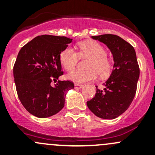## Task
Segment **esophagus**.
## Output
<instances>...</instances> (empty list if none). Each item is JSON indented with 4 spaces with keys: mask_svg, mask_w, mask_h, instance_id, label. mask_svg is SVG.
Returning a JSON list of instances; mask_svg holds the SVG:
<instances>
[{
    "mask_svg": "<svg viewBox=\"0 0 155 155\" xmlns=\"http://www.w3.org/2000/svg\"><path fill=\"white\" fill-rule=\"evenodd\" d=\"M75 88L76 89H79V88H82V87H83V85H80V84H75Z\"/></svg>",
    "mask_w": 155,
    "mask_h": 155,
    "instance_id": "34e87169",
    "label": "esophagus"
}]
</instances>
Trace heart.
Masks as SVG:
<instances>
[{"label": "heart", "instance_id": "heart-1", "mask_svg": "<svg viewBox=\"0 0 155 155\" xmlns=\"http://www.w3.org/2000/svg\"><path fill=\"white\" fill-rule=\"evenodd\" d=\"M79 54L71 47H67L60 54V61L64 68L71 71L76 67L81 58H89L87 70H76L68 73L67 77L76 83H85L97 77H107L112 70V62L107 55L106 48L95 41H86L79 45Z\"/></svg>", "mask_w": 155, "mask_h": 155}]
</instances>
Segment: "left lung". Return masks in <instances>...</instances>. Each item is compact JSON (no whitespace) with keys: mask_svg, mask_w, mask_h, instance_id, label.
<instances>
[{"mask_svg":"<svg viewBox=\"0 0 155 155\" xmlns=\"http://www.w3.org/2000/svg\"><path fill=\"white\" fill-rule=\"evenodd\" d=\"M110 49L114 66L110 77L104 83V90L96 86L94 97L87 102L88 109L96 116L114 119L124 112L132 103L140 77V68L134 48L114 34L91 37Z\"/></svg>","mask_w":155,"mask_h":155,"instance_id":"left-lung-1","label":"left lung"}]
</instances>
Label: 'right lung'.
I'll list each match as a JSON object with an SVG mask.
<instances>
[{
	"instance_id": "add662e5",
	"label": "right lung",
	"mask_w": 155,
	"mask_h": 155,
	"mask_svg": "<svg viewBox=\"0 0 155 155\" xmlns=\"http://www.w3.org/2000/svg\"><path fill=\"white\" fill-rule=\"evenodd\" d=\"M66 37L41 35L20 49L13 67L18 99L28 112L38 118H47L64 107L65 93L74 88L70 80H58L63 75L60 54L72 42Z\"/></svg>"
}]
</instances>
